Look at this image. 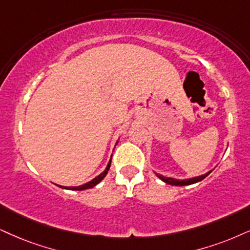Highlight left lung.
I'll return each instance as SVG.
<instances>
[{"instance_id":"8db88e82","label":"left lung","mask_w":250,"mask_h":250,"mask_svg":"<svg viewBox=\"0 0 250 250\" xmlns=\"http://www.w3.org/2000/svg\"><path fill=\"white\" fill-rule=\"evenodd\" d=\"M211 172L207 173V174L204 175H201V176H196V178H192V179H187V180H175V179H172V178H165V176L163 175H159L157 174L158 178L160 180H163L164 182L168 183V185H173V186H187V185H192V183H196V182H200L203 180L204 178H207L208 175L210 174Z\"/></svg>"}]
</instances>
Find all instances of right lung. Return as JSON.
I'll return each mask as SVG.
<instances>
[{"instance_id": "1", "label": "right lung", "mask_w": 250, "mask_h": 250, "mask_svg": "<svg viewBox=\"0 0 250 250\" xmlns=\"http://www.w3.org/2000/svg\"><path fill=\"white\" fill-rule=\"evenodd\" d=\"M110 162H112V159L109 160V163H108V165H107L106 169L104 170V172L102 173V174H100V175H98L97 178H94V179L92 180V181H90V182L85 183V185H83V186H80V187H61V188H64V189H71V190H84V189H90V188L94 187V186H97L98 183H99L100 181H102V180H103V179L105 178V176H106L107 172H108V170H109V167H110Z\"/></svg>"}]
</instances>
